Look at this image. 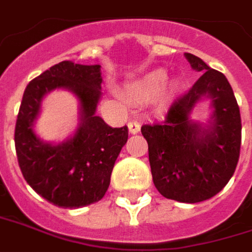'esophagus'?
Segmentation results:
<instances>
[{
    "instance_id": "1",
    "label": "esophagus",
    "mask_w": 252,
    "mask_h": 252,
    "mask_svg": "<svg viewBox=\"0 0 252 252\" xmlns=\"http://www.w3.org/2000/svg\"><path fill=\"white\" fill-rule=\"evenodd\" d=\"M127 126H129V131L131 134H137L140 131V129H141V125H140V122H137V121H130Z\"/></svg>"
}]
</instances>
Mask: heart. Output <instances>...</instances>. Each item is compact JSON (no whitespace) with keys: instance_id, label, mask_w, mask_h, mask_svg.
<instances>
[{"instance_id":"1","label":"heart","mask_w":252,"mask_h":252,"mask_svg":"<svg viewBox=\"0 0 252 252\" xmlns=\"http://www.w3.org/2000/svg\"><path fill=\"white\" fill-rule=\"evenodd\" d=\"M167 72L164 70L149 71L143 76L137 78L136 81L129 85V92L137 98L148 100L155 97L158 93H160L167 82ZM177 85H171V89H176Z\"/></svg>"}]
</instances>
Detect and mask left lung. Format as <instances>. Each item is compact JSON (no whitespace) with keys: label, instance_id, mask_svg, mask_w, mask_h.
<instances>
[{"label":"left lung","instance_id":"left-lung-1","mask_svg":"<svg viewBox=\"0 0 252 252\" xmlns=\"http://www.w3.org/2000/svg\"><path fill=\"white\" fill-rule=\"evenodd\" d=\"M193 70L203 72L187 94L171 105L160 122L144 125L152 180L159 193L181 203L216 196L235 173L242 144L240 109L226 76L185 53ZM210 100L206 124L191 119L193 109Z\"/></svg>","mask_w":252,"mask_h":252}]
</instances>
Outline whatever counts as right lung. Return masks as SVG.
<instances>
[{"label":"right lung","instance_id":"obj_1","mask_svg":"<svg viewBox=\"0 0 252 252\" xmlns=\"http://www.w3.org/2000/svg\"><path fill=\"white\" fill-rule=\"evenodd\" d=\"M100 65L62 62L24 90L15 127L17 162L24 180L39 196L63 209H79L103 199L127 127H111L96 115L101 93ZM56 89L78 100V126L63 143H48L35 133L44 96Z\"/></svg>","mask_w":252,"mask_h":252}]
</instances>
